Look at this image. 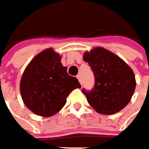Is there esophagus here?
<instances>
[{"label": "esophagus", "mask_w": 149, "mask_h": 149, "mask_svg": "<svg viewBox=\"0 0 149 149\" xmlns=\"http://www.w3.org/2000/svg\"><path fill=\"white\" fill-rule=\"evenodd\" d=\"M77 79L79 80V82L80 84H82V79H81V74H79L78 76H77Z\"/></svg>", "instance_id": "obj_1"}]
</instances>
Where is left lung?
Segmentation results:
<instances>
[{
	"instance_id": "8db88e82",
	"label": "left lung",
	"mask_w": 149,
	"mask_h": 149,
	"mask_svg": "<svg viewBox=\"0 0 149 149\" xmlns=\"http://www.w3.org/2000/svg\"><path fill=\"white\" fill-rule=\"evenodd\" d=\"M83 58L91 67L95 81L91 91H82L90 105L103 115L116 113L127 106L136 86L130 66L103 47L86 51Z\"/></svg>"
}]
</instances>
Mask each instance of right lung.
<instances>
[{
  "label": "right lung",
  "mask_w": 149,
  "mask_h": 149,
  "mask_svg": "<svg viewBox=\"0 0 149 149\" xmlns=\"http://www.w3.org/2000/svg\"><path fill=\"white\" fill-rule=\"evenodd\" d=\"M62 57L53 48L38 54L22 74L21 95L29 110L38 116L49 117L58 112L73 90L81 88L76 78L67 73Z\"/></svg>",
  "instance_id": "add662e5"
}]
</instances>
